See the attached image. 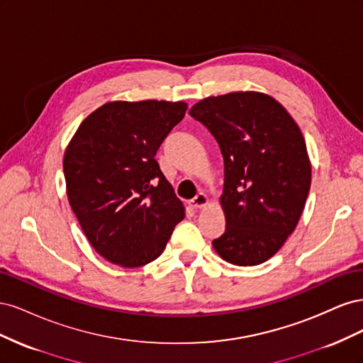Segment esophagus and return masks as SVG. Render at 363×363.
Listing matches in <instances>:
<instances>
[{"mask_svg": "<svg viewBox=\"0 0 363 363\" xmlns=\"http://www.w3.org/2000/svg\"><path fill=\"white\" fill-rule=\"evenodd\" d=\"M207 204H208V199H207V195L203 194V192H200L199 195L195 196V199H192L189 201V206L192 208H204Z\"/></svg>", "mask_w": 363, "mask_h": 363, "instance_id": "esophagus-1", "label": "esophagus"}]
</instances>
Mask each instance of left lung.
<instances>
[{
  "mask_svg": "<svg viewBox=\"0 0 363 363\" xmlns=\"http://www.w3.org/2000/svg\"><path fill=\"white\" fill-rule=\"evenodd\" d=\"M189 115L224 157L225 232L212 242L215 251L238 267L267 262L292 235L311 189L300 127L272 96L251 91L207 96Z\"/></svg>",
  "mask_w": 363,
  "mask_h": 363,
  "instance_id": "left-lung-1",
  "label": "left lung"
}]
</instances>
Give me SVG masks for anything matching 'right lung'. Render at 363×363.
Returning a JSON list of instances; mask_svg holds the SVG:
<instances>
[{
    "label": "right lung",
    "instance_id": "add662e5",
    "mask_svg": "<svg viewBox=\"0 0 363 363\" xmlns=\"http://www.w3.org/2000/svg\"><path fill=\"white\" fill-rule=\"evenodd\" d=\"M186 108L183 101L106 103L65 151L68 201L91 245L115 265L138 268L157 259L184 218L155 157Z\"/></svg>",
    "mask_w": 363,
    "mask_h": 363
}]
</instances>
